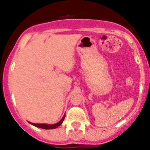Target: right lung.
Returning <instances> with one entry per match:
<instances>
[{"mask_svg": "<svg viewBox=\"0 0 150 150\" xmlns=\"http://www.w3.org/2000/svg\"><path fill=\"white\" fill-rule=\"evenodd\" d=\"M64 117H65V114L64 116H63L62 120L59 122L58 123L56 124H54V125H46V124H35V123H31L30 122V124L34 125V126L38 127V128H43V129H54V128H56L57 127H59V125H61L62 122H63L64 120Z\"/></svg>", "mask_w": 150, "mask_h": 150, "instance_id": "1", "label": "right lung"}]
</instances>
